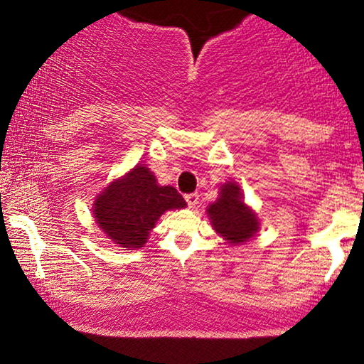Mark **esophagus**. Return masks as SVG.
<instances>
[{
	"label": "esophagus",
	"mask_w": 364,
	"mask_h": 364,
	"mask_svg": "<svg viewBox=\"0 0 364 364\" xmlns=\"http://www.w3.org/2000/svg\"><path fill=\"white\" fill-rule=\"evenodd\" d=\"M186 200H187V203H188V207L191 208H195L198 205V195L197 193H188V195H186Z\"/></svg>",
	"instance_id": "esophagus-1"
}]
</instances>
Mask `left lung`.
<instances>
[{
  "mask_svg": "<svg viewBox=\"0 0 364 364\" xmlns=\"http://www.w3.org/2000/svg\"><path fill=\"white\" fill-rule=\"evenodd\" d=\"M207 217L217 235L230 246L245 245L255 238L261 226L257 213L245 202L241 187L233 181L220 187L218 198L207 207Z\"/></svg>",
  "mask_w": 364,
  "mask_h": 364,
  "instance_id": "left-lung-1",
  "label": "left lung"
}]
</instances>
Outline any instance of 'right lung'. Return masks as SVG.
I'll use <instances>...</instances> for the list:
<instances>
[{
	"instance_id": "1",
	"label": "right lung",
	"mask_w": 364,
	"mask_h": 364,
	"mask_svg": "<svg viewBox=\"0 0 364 364\" xmlns=\"http://www.w3.org/2000/svg\"><path fill=\"white\" fill-rule=\"evenodd\" d=\"M187 203L172 186H161L147 164H136L113 178L95 197V223L114 245L126 250L143 247L157 220Z\"/></svg>"
}]
</instances>
